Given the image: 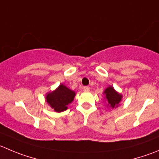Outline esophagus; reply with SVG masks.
I'll use <instances>...</instances> for the list:
<instances>
[{
  "label": "esophagus",
  "mask_w": 159,
  "mask_h": 159,
  "mask_svg": "<svg viewBox=\"0 0 159 159\" xmlns=\"http://www.w3.org/2000/svg\"><path fill=\"white\" fill-rule=\"evenodd\" d=\"M83 90H84V91H90V88L89 87H87V86H86V87H83Z\"/></svg>",
  "instance_id": "34e87169"
}]
</instances>
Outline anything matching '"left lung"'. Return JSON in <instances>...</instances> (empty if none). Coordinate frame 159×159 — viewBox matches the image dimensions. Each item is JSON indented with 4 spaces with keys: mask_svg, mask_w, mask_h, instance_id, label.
<instances>
[{
    "mask_svg": "<svg viewBox=\"0 0 159 159\" xmlns=\"http://www.w3.org/2000/svg\"><path fill=\"white\" fill-rule=\"evenodd\" d=\"M104 93L106 96V99L110 106L112 108L115 107H117V105H119V103L122 100V95L118 93L112 87H108Z\"/></svg>",
    "mask_w": 159,
    "mask_h": 159,
    "instance_id": "8db88e82",
    "label": "left lung"
}]
</instances>
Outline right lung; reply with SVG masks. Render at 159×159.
<instances>
[{
	"mask_svg": "<svg viewBox=\"0 0 159 159\" xmlns=\"http://www.w3.org/2000/svg\"><path fill=\"white\" fill-rule=\"evenodd\" d=\"M75 95V92L61 84L54 91L47 95L46 101L54 111L61 112L67 109L68 105L73 101Z\"/></svg>",
	"mask_w": 159,
	"mask_h": 159,
	"instance_id": "1",
	"label": "right lung"
}]
</instances>
